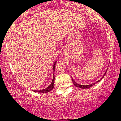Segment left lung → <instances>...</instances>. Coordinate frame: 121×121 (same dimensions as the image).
Listing matches in <instances>:
<instances>
[{
  "mask_svg": "<svg viewBox=\"0 0 121 121\" xmlns=\"http://www.w3.org/2000/svg\"><path fill=\"white\" fill-rule=\"evenodd\" d=\"M106 72H107V71H106V73H104V75L103 76V77H102V78L101 79H102L103 78H104V76L105 75L106 73ZM101 79L99 80V81H97V82H96L95 83H94L91 84V85H86V86H85V85H79V84L77 83H76V82H75V81H74V80H73V83H74V85H75V86L76 87H79V88H81V89H88V88H90V87L93 86L94 85H95V83H97V82H99V81H101Z\"/></svg>",
  "mask_w": 121,
  "mask_h": 121,
  "instance_id": "1",
  "label": "left lung"
}]
</instances>
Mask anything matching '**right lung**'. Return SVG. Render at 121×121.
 I'll use <instances>...</instances> for the list:
<instances>
[{
  "mask_svg": "<svg viewBox=\"0 0 121 121\" xmlns=\"http://www.w3.org/2000/svg\"><path fill=\"white\" fill-rule=\"evenodd\" d=\"M56 62H55L54 63V67H53V72L55 71V64H56ZM54 79H55V77H54V75L53 76V79H52V82H51V85H50L48 87H47L46 89H43V90H35V92H37V93H48V92L50 91L53 89L54 86Z\"/></svg>",
  "mask_w": 121,
  "mask_h": 121,
  "instance_id": "1",
  "label": "right lung"
}]
</instances>
